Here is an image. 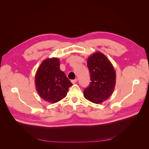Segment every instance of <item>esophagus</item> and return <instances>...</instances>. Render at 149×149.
Segmentation results:
<instances>
[{"label":"esophagus","instance_id":"1","mask_svg":"<svg viewBox=\"0 0 149 149\" xmlns=\"http://www.w3.org/2000/svg\"><path fill=\"white\" fill-rule=\"evenodd\" d=\"M78 81V79H74L73 80H71V83L73 84H74L75 83H76Z\"/></svg>","mask_w":149,"mask_h":149}]
</instances>
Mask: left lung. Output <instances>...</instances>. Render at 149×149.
I'll use <instances>...</instances> for the list:
<instances>
[{
    "instance_id": "obj_1",
    "label": "left lung",
    "mask_w": 149,
    "mask_h": 149,
    "mask_svg": "<svg viewBox=\"0 0 149 149\" xmlns=\"http://www.w3.org/2000/svg\"><path fill=\"white\" fill-rule=\"evenodd\" d=\"M87 65L90 73V84L84 91V97L95 104L107 100L114 91L116 74L111 61L101 52L89 56Z\"/></svg>"
}]
</instances>
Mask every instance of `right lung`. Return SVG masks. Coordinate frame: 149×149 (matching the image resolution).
I'll return each instance as SVG.
<instances>
[{
    "mask_svg": "<svg viewBox=\"0 0 149 149\" xmlns=\"http://www.w3.org/2000/svg\"><path fill=\"white\" fill-rule=\"evenodd\" d=\"M58 58H47L40 65L35 77L36 89L45 101L56 103L66 97L72 83L60 68Z\"/></svg>",
    "mask_w": 149,
    "mask_h": 149,
    "instance_id": "1",
    "label": "right lung"
}]
</instances>
